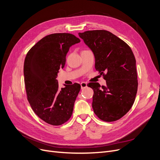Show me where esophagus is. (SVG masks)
I'll use <instances>...</instances> for the list:
<instances>
[{
    "label": "esophagus",
    "mask_w": 160,
    "mask_h": 160,
    "mask_svg": "<svg viewBox=\"0 0 160 160\" xmlns=\"http://www.w3.org/2000/svg\"><path fill=\"white\" fill-rule=\"evenodd\" d=\"M80 86H81V88L82 89L86 88L87 87V83L86 82H82L80 83Z\"/></svg>",
    "instance_id": "1"
}]
</instances>
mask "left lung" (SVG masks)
Here are the masks:
<instances>
[{"instance_id":"obj_1","label":"left lung","mask_w":160,"mask_h":160,"mask_svg":"<svg viewBox=\"0 0 160 160\" xmlns=\"http://www.w3.org/2000/svg\"><path fill=\"white\" fill-rule=\"evenodd\" d=\"M78 35L93 52L95 69L106 81V86L98 83L89 85L94 91L93 111L104 121L118 120L130 110L137 94L135 56L130 47L110 32L90 30Z\"/></svg>"}]
</instances>
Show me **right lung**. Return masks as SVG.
Returning a JSON list of instances; mask_svg holds the SVG:
<instances>
[{"instance_id": "right-lung-1", "label": "right lung", "mask_w": 160, "mask_h": 160, "mask_svg": "<svg viewBox=\"0 0 160 160\" xmlns=\"http://www.w3.org/2000/svg\"><path fill=\"white\" fill-rule=\"evenodd\" d=\"M80 42L68 33H52L39 41L28 52L24 63L27 98L33 111L48 124L58 126L68 121L81 86L58 88L59 69H63L70 47Z\"/></svg>"}]
</instances>
